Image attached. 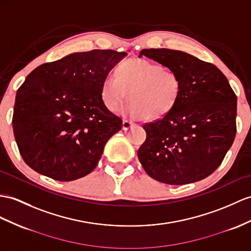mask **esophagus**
Returning a JSON list of instances; mask_svg holds the SVG:
<instances>
[{
	"instance_id": "obj_1",
	"label": "esophagus",
	"mask_w": 251,
	"mask_h": 251,
	"mask_svg": "<svg viewBox=\"0 0 251 251\" xmlns=\"http://www.w3.org/2000/svg\"><path fill=\"white\" fill-rule=\"evenodd\" d=\"M133 126H134V124L131 121H127V120L122 121V130H124V131L130 130Z\"/></svg>"
}]
</instances>
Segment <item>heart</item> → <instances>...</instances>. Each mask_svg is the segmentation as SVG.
Listing matches in <instances>:
<instances>
[{
	"mask_svg": "<svg viewBox=\"0 0 251 251\" xmlns=\"http://www.w3.org/2000/svg\"><path fill=\"white\" fill-rule=\"evenodd\" d=\"M130 100L120 112L133 119H158L176 106L182 91V83L176 72L164 69L161 65L143 58L122 62L117 75L108 73L101 83V99L111 112H115L126 99Z\"/></svg>",
	"mask_w": 251,
	"mask_h": 251,
	"instance_id": "obj_1",
	"label": "heart"
}]
</instances>
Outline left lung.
<instances>
[{
	"label": "left lung",
	"mask_w": 251,
	"mask_h": 251,
	"mask_svg": "<svg viewBox=\"0 0 251 251\" xmlns=\"http://www.w3.org/2000/svg\"><path fill=\"white\" fill-rule=\"evenodd\" d=\"M146 56L174 70L182 83L176 106L143 126L146 142L137 155L151 178L183 185L206 178L222 164L236 133V96L213 64L170 49H144Z\"/></svg>",
	"instance_id": "8db88e82"
}]
</instances>
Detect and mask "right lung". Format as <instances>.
I'll list each match as a JSON object with an SVG mask.
<instances>
[{
	"instance_id": "obj_1",
	"label": "right lung",
	"mask_w": 251,
	"mask_h": 251,
	"mask_svg": "<svg viewBox=\"0 0 251 251\" xmlns=\"http://www.w3.org/2000/svg\"><path fill=\"white\" fill-rule=\"evenodd\" d=\"M126 52H76L40 65L18 89L13 127L28 166L57 181H73L96 168L122 121L104 106L102 79Z\"/></svg>"
}]
</instances>
